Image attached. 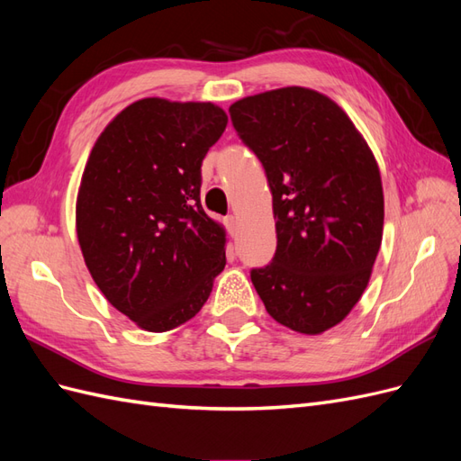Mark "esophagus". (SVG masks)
Returning a JSON list of instances; mask_svg holds the SVG:
<instances>
[{"mask_svg":"<svg viewBox=\"0 0 461 461\" xmlns=\"http://www.w3.org/2000/svg\"><path fill=\"white\" fill-rule=\"evenodd\" d=\"M227 229L230 230V234H234L236 229H239V217L229 215V217H227Z\"/></svg>","mask_w":461,"mask_h":461,"instance_id":"1","label":"esophagus"}]
</instances>
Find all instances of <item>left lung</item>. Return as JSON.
I'll return each instance as SVG.
<instances>
[{"instance_id":"obj_1","label":"left lung","mask_w":461,"mask_h":461,"mask_svg":"<svg viewBox=\"0 0 461 461\" xmlns=\"http://www.w3.org/2000/svg\"><path fill=\"white\" fill-rule=\"evenodd\" d=\"M229 113L273 194L276 252L252 283L276 323L325 332L359 302L379 254V165L346 111L317 90L261 92Z\"/></svg>"}]
</instances>
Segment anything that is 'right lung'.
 Instances as JSON below:
<instances>
[{"mask_svg": "<svg viewBox=\"0 0 461 461\" xmlns=\"http://www.w3.org/2000/svg\"><path fill=\"white\" fill-rule=\"evenodd\" d=\"M212 102L144 97L97 136L77 236L107 302L149 332L186 323L225 269L227 232L200 202L202 161L227 129Z\"/></svg>", "mask_w": 461, "mask_h": 461, "instance_id": "right-lung-1", "label": "right lung"}]
</instances>
